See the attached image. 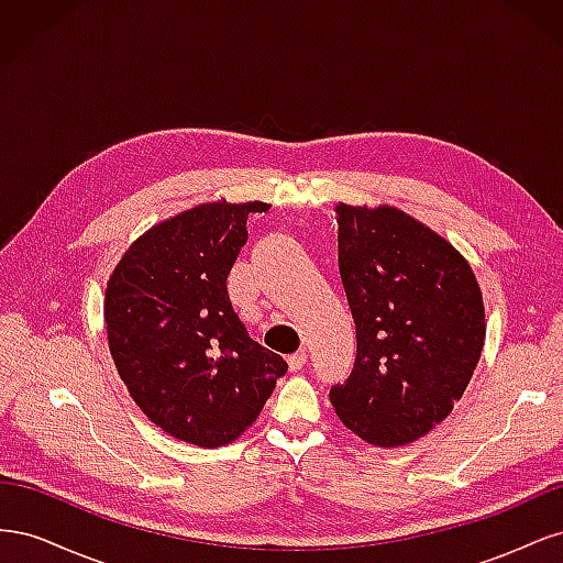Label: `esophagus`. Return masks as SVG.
<instances>
[{
    "mask_svg": "<svg viewBox=\"0 0 563 563\" xmlns=\"http://www.w3.org/2000/svg\"><path fill=\"white\" fill-rule=\"evenodd\" d=\"M288 368H291V371H300L305 364H308V352H296V354H291V356H288Z\"/></svg>",
    "mask_w": 563,
    "mask_h": 563,
    "instance_id": "34e87169",
    "label": "esophagus"
}]
</instances>
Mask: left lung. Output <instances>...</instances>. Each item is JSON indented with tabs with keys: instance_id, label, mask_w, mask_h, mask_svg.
Here are the masks:
<instances>
[{
	"instance_id": "obj_1",
	"label": "left lung",
	"mask_w": 563,
	"mask_h": 563,
	"mask_svg": "<svg viewBox=\"0 0 563 563\" xmlns=\"http://www.w3.org/2000/svg\"><path fill=\"white\" fill-rule=\"evenodd\" d=\"M335 220L356 360L331 404L366 444H411L453 411L479 364L482 288L444 236L395 207L338 203Z\"/></svg>"
}]
</instances>
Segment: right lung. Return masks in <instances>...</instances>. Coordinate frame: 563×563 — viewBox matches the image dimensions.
Returning a JSON list of instances; mask_svg holds the SVG:
<instances>
[{"label": "right lung", "instance_id": "1", "mask_svg": "<svg viewBox=\"0 0 563 563\" xmlns=\"http://www.w3.org/2000/svg\"><path fill=\"white\" fill-rule=\"evenodd\" d=\"M265 209L199 203L139 236L108 282L103 310L119 376L141 411L187 444H230L288 371L249 335L228 296L246 220Z\"/></svg>", "mask_w": 563, "mask_h": 563}]
</instances>
